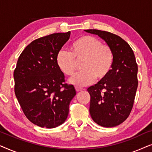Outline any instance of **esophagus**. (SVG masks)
I'll return each instance as SVG.
<instances>
[{"mask_svg":"<svg viewBox=\"0 0 152 152\" xmlns=\"http://www.w3.org/2000/svg\"><path fill=\"white\" fill-rule=\"evenodd\" d=\"M75 89H76V91H82V90H84V88H80V87H77V86H76L75 87Z\"/></svg>","mask_w":152,"mask_h":152,"instance_id":"1","label":"esophagus"}]
</instances>
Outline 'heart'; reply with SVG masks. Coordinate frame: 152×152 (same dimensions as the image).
Listing matches in <instances>:
<instances>
[{
  "label": "heart",
  "mask_w": 152,
  "mask_h": 152,
  "mask_svg": "<svg viewBox=\"0 0 152 152\" xmlns=\"http://www.w3.org/2000/svg\"><path fill=\"white\" fill-rule=\"evenodd\" d=\"M70 51H59L57 63L64 75L72 76L77 67V61H82L81 68L83 70L70 80L75 86H87L95 78L103 80L113 67L114 55L111 48L94 37L78 38L70 45Z\"/></svg>",
  "instance_id": "1"
}]
</instances>
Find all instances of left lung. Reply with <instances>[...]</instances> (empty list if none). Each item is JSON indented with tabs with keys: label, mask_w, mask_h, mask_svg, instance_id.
<instances>
[{
	"label": "left lung",
	"mask_w": 152,
	"mask_h": 152,
	"mask_svg": "<svg viewBox=\"0 0 152 152\" xmlns=\"http://www.w3.org/2000/svg\"><path fill=\"white\" fill-rule=\"evenodd\" d=\"M84 31L103 39L114 55L109 75L87 89L91 95V118L104 127L118 126L129 115L138 88V65L134 53L118 35L98 30Z\"/></svg>",
	"instance_id": "obj_1"
}]
</instances>
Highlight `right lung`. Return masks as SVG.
Returning <instances> with one entry per match:
<instances>
[{
	"instance_id": "obj_1",
	"label": "right lung",
	"mask_w": 152,
	"mask_h": 152,
	"mask_svg": "<svg viewBox=\"0 0 152 152\" xmlns=\"http://www.w3.org/2000/svg\"><path fill=\"white\" fill-rule=\"evenodd\" d=\"M70 35V32L55 33L33 41L20 54L14 70L18 103L27 118L41 127L63 124L76 95L73 85L64 84L57 63V54Z\"/></svg>"
}]
</instances>
